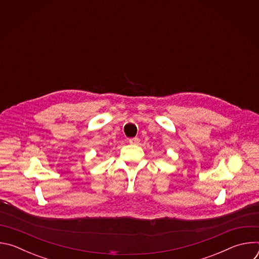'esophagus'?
<instances>
[{
    "label": "esophagus",
    "instance_id": "34e87169",
    "mask_svg": "<svg viewBox=\"0 0 259 259\" xmlns=\"http://www.w3.org/2000/svg\"><path fill=\"white\" fill-rule=\"evenodd\" d=\"M139 141H140V139L138 137H133V138L129 139V143L130 144H138Z\"/></svg>",
    "mask_w": 259,
    "mask_h": 259
}]
</instances>
